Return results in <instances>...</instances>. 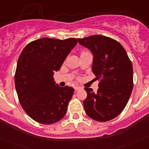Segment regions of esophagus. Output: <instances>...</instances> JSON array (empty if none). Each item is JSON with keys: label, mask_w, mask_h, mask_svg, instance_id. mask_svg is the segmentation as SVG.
I'll return each mask as SVG.
<instances>
[{"label": "esophagus", "mask_w": 149, "mask_h": 149, "mask_svg": "<svg viewBox=\"0 0 149 149\" xmlns=\"http://www.w3.org/2000/svg\"><path fill=\"white\" fill-rule=\"evenodd\" d=\"M81 89V86H74V89H75V91H77V90H80V89Z\"/></svg>", "instance_id": "esophagus-1"}]
</instances>
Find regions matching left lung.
I'll return each instance as SVG.
<instances>
[{
	"label": "left lung",
	"mask_w": 149,
	"mask_h": 149,
	"mask_svg": "<svg viewBox=\"0 0 149 149\" xmlns=\"http://www.w3.org/2000/svg\"><path fill=\"white\" fill-rule=\"evenodd\" d=\"M77 40L93 54L92 71L100 81L97 93L84 88L87 93L84 110L95 121L111 120L121 113L131 96L132 63L122 45L111 38L94 35Z\"/></svg>",
	"instance_id": "8db88e82"
}]
</instances>
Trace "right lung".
<instances>
[{"label":"right lung","mask_w":149,"mask_h":149,"mask_svg":"<svg viewBox=\"0 0 149 149\" xmlns=\"http://www.w3.org/2000/svg\"><path fill=\"white\" fill-rule=\"evenodd\" d=\"M77 43L74 38H42L29 43L22 51L15 71V89L22 108L36 122L50 125L65 116L74 89L59 86L54 74Z\"/></svg>","instance_id":"obj_1"}]
</instances>
